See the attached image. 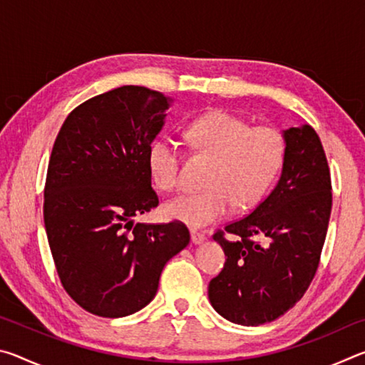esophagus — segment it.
Masks as SVG:
<instances>
[{"label": "esophagus", "instance_id": "obj_1", "mask_svg": "<svg viewBox=\"0 0 365 365\" xmlns=\"http://www.w3.org/2000/svg\"><path fill=\"white\" fill-rule=\"evenodd\" d=\"M191 242H193V245H202L206 242V237L202 233L193 230L191 232Z\"/></svg>", "mask_w": 365, "mask_h": 365}]
</instances>
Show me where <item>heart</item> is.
<instances>
[{
	"mask_svg": "<svg viewBox=\"0 0 365 365\" xmlns=\"http://www.w3.org/2000/svg\"><path fill=\"white\" fill-rule=\"evenodd\" d=\"M187 137L197 150L215 159L207 177V190L183 193L170 200L168 217L200 228L219 220L237 207L251 206L261 197L280 169L283 140L269 127H255L227 110H212L197 117L187 128ZM153 180L164 191L180 183V153L168 137H159L148 148Z\"/></svg>",
	"mask_w": 365,
	"mask_h": 365,
	"instance_id": "heart-1",
	"label": "heart"
}]
</instances>
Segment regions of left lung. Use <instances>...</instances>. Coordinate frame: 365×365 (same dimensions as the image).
<instances>
[{"mask_svg": "<svg viewBox=\"0 0 365 365\" xmlns=\"http://www.w3.org/2000/svg\"><path fill=\"white\" fill-rule=\"evenodd\" d=\"M282 138L285 150L274 190L245 219L225 227L237 240L214 235L227 261L209 282V301L238 325L272 322L302 298L329 228L330 170L316 130L302 123L282 130Z\"/></svg>", "mask_w": 365, "mask_h": 365, "instance_id": "1", "label": "left lung"}]
</instances>
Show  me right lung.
Instances as JSON below:
<instances>
[{
	"mask_svg": "<svg viewBox=\"0 0 365 365\" xmlns=\"http://www.w3.org/2000/svg\"><path fill=\"white\" fill-rule=\"evenodd\" d=\"M170 96L127 85L85 101L54 141L45 187V228L61 283L100 317L150 304L169 259L190 243L182 222L135 224L159 205L148 148L163 130Z\"/></svg>",
	"mask_w": 365,
	"mask_h": 365,
	"instance_id": "1",
	"label": "right lung"
}]
</instances>
